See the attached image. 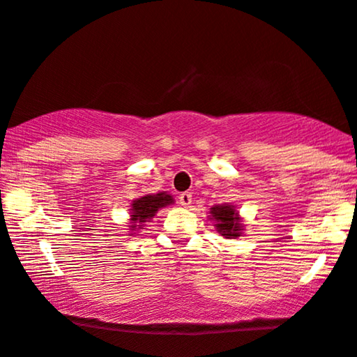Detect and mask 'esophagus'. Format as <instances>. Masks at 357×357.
<instances>
[{
  "label": "esophagus",
  "mask_w": 357,
  "mask_h": 357,
  "mask_svg": "<svg viewBox=\"0 0 357 357\" xmlns=\"http://www.w3.org/2000/svg\"><path fill=\"white\" fill-rule=\"evenodd\" d=\"M179 204H181L183 207H191V204H192L191 192H183L181 196H179Z\"/></svg>",
  "instance_id": "34e87169"
}]
</instances>
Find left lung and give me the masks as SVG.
I'll use <instances>...</instances> for the list:
<instances>
[{"instance_id": "1", "label": "left lung", "mask_w": 357, "mask_h": 357, "mask_svg": "<svg viewBox=\"0 0 357 357\" xmlns=\"http://www.w3.org/2000/svg\"><path fill=\"white\" fill-rule=\"evenodd\" d=\"M208 218L215 227L217 234H220L223 238H238V236L243 235V218L240 217L234 204L225 202L211 207Z\"/></svg>"}]
</instances>
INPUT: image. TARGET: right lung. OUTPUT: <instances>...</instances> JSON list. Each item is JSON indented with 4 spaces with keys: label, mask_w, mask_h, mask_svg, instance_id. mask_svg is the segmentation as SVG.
Segmentation results:
<instances>
[{
    "label": "right lung",
    "mask_w": 357,
    "mask_h": 357,
    "mask_svg": "<svg viewBox=\"0 0 357 357\" xmlns=\"http://www.w3.org/2000/svg\"><path fill=\"white\" fill-rule=\"evenodd\" d=\"M174 204V199L168 192H156V194H145L130 204V218H129V235H135L137 231L145 227L146 222L156 215L160 208L168 207Z\"/></svg>",
    "instance_id": "add662e5"
}]
</instances>
